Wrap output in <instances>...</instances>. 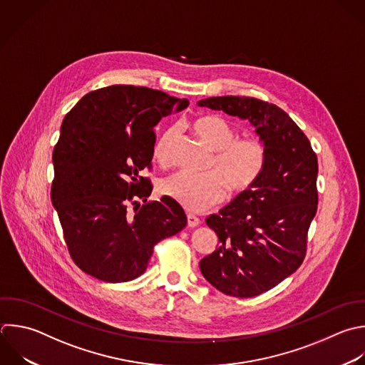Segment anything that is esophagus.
<instances>
[{"instance_id": "obj_1", "label": "esophagus", "mask_w": 365, "mask_h": 365, "mask_svg": "<svg viewBox=\"0 0 365 365\" xmlns=\"http://www.w3.org/2000/svg\"><path fill=\"white\" fill-rule=\"evenodd\" d=\"M200 224H201L200 218H197V217L192 215V214H188V215H187V225H188L190 228H195V227H198Z\"/></svg>"}]
</instances>
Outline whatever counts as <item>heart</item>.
<instances>
[{
    "instance_id": "b5f03b06",
    "label": "heart",
    "mask_w": 365,
    "mask_h": 365,
    "mask_svg": "<svg viewBox=\"0 0 365 365\" xmlns=\"http://www.w3.org/2000/svg\"><path fill=\"white\" fill-rule=\"evenodd\" d=\"M201 141L214 151L210 165L212 173L194 175L178 171L161 182V192L191 212H201L224 197V185L231 194L247 191L262 174L267 153L257 137L237 138L235 127L218 115H205L192 125ZM178 127L168 128L154 147V158L170 164L171 148L178 137Z\"/></svg>"
}]
</instances>
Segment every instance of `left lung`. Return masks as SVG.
Here are the masks:
<instances>
[{
    "mask_svg": "<svg viewBox=\"0 0 365 365\" xmlns=\"http://www.w3.org/2000/svg\"><path fill=\"white\" fill-rule=\"evenodd\" d=\"M197 104L250 121L265 145V165L255 184L205 220L218 248L200 261L204 278L218 291L255 297L304 261L318 204L317 155L299 127L274 104L234 96Z\"/></svg>",
    "mask_w": 365,
    "mask_h": 365,
    "instance_id": "1",
    "label": "left lung"
}]
</instances>
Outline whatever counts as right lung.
Instances as JSON below:
<instances>
[{"instance_id":"1","label":"right lung","mask_w":365,"mask_h":365,"mask_svg":"<svg viewBox=\"0 0 365 365\" xmlns=\"http://www.w3.org/2000/svg\"><path fill=\"white\" fill-rule=\"evenodd\" d=\"M188 104L147 87L110 86L84 96L66 115L53 153L51 201L84 272L131 281L147 269L154 245L187 225L184 210L167 195L147 201L153 185L140 173L151 165L154 127Z\"/></svg>"}]
</instances>
